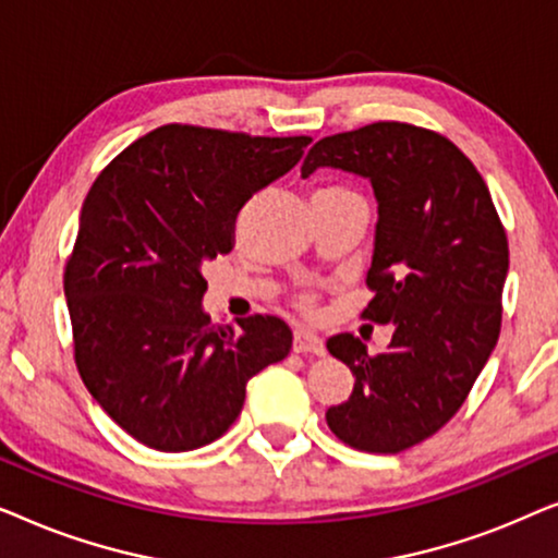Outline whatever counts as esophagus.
Segmentation results:
<instances>
[{"label":"esophagus","instance_id":"1","mask_svg":"<svg viewBox=\"0 0 558 558\" xmlns=\"http://www.w3.org/2000/svg\"><path fill=\"white\" fill-rule=\"evenodd\" d=\"M294 353H312V355H325V342L317 332L310 330H294Z\"/></svg>","mask_w":558,"mask_h":558}]
</instances>
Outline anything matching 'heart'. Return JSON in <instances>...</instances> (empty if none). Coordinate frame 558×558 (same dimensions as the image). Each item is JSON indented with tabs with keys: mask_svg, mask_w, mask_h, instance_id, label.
Returning <instances> with one entry per match:
<instances>
[{
	"mask_svg": "<svg viewBox=\"0 0 558 558\" xmlns=\"http://www.w3.org/2000/svg\"><path fill=\"white\" fill-rule=\"evenodd\" d=\"M340 195H355L353 190L342 187V185H323L315 190V197H340ZM296 304H300L302 310H312V304H315V296L312 294H302L300 300H296Z\"/></svg>",
	"mask_w": 558,
	"mask_h": 558,
	"instance_id": "1",
	"label": "heart"
}]
</instances>
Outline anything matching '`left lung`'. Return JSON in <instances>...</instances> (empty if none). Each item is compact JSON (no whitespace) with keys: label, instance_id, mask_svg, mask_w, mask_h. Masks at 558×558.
I'll use <instances>...</instances> for the list:
<instances>
[{"label":"left lung","instance_id":"obj_1","mask_svg":"<svg viewBox=\"0 0 558 558\" xmlns=\"http://www.w3.org/2000/svg\"><path fill=\"white\" fill-rule=\"evenodd\" d=\"M338 167L371 180L376 248L363 319L388 325L386 353L368 355L350 332L327 350L355 376L327 426L348 447L396 454L437 434L468 399L502 323L508 235L483 174L432 129L403 121L332 134L312 144L302 174Z\"/></svg>","mask_w":558,"mask_h":558}]
</instances>
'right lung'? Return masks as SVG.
Wrapping results in <instances>:
<instances>
[{
  "instance_id": "add662e5",
  "label": "right lung",
  "mask_w": 558,
  "mask_h": 558,
  "mask_svg": "<svg viewBox=\"0 0 558 558\" xmlns=\"http://www.w3.org/2000/svg\"><path fill=\"white\" fill-rule=\"evenodd\" d=\"M310 142L165 124L90 185L63 274L73 357L90 396L142 445L216 441L241 414L248 378L292 348L274 315L213 325L201 266L233 248L243 205Z\"/></svg>"
}]
</instances>
